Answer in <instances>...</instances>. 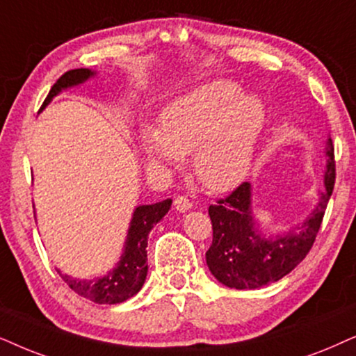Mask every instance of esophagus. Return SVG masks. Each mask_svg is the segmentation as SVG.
Here are the masks:
<instances>
[{"mask_svg": "<svg viewBox=\"0 0 356 356\" xmlns=\"http://www.w3.org/2000/svg\"><path fill=\"white\" fill-rule=\"evenodd\" d=\"M174 207L179 213H186L192 208V203L188 202V198H186V197H177L174 200Z\"/></svg>", "mask_w": 356, "mask_h": 356, "instance_id": "obj_1", "label": "esophagus"}]
</instances>
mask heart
<instances>
[{
    "label": "heart",
    "mask_w": 356,
    "mask_h": 356,
    "mask_svg": "<svg viewBox=\"0 0 356 356\" xmlns=\"http://www.w3.org/2000/svg\"><path fill=\"white\" fill-rule=\"evenodd\" d=\"M265 120L257 96L220 79L170 102L159 127L141 125L140 143L149 168L169 172L191 154L198 182L211 192H227L249 174Z\"/></svg>",
    "instance_id": "1"
}]
</instances>
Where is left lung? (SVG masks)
Returning <instances> with one entry per match:
<instances>
[{
	"instance_id": "obj_1",
	"label": "left lung",
	"mask_w": 356,
	"mask_h": 356,
	"mask_svg": "<svg viewBox=\"0 0 356 356\" xmlns=\"http://www.w3.org/2000/svg\"><path fill=\"white\" fill-rule=\"evenodd\" d=\"M325 191L306 220L283 234H267L252 211V186L241 184L229 197L210 205L213 243L207 250V265L213 277L236 290H255L285 277L306 257L316 241L324 211L332 195L335 161L332 140L325 143Z\"/></svg>"
}]
</instances>
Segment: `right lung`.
<instances>
[{"instance_id":"1","label":"right lung","mask_w":356,"mask_h":356,"mask_svg":"<svg viewBox=\"0 0 356 356\" xmlns=\"http://www.w3.org/2000/svg\"><path fill=\"white\" fill-rule=\"evenodd\" d=\"M96 71L89 68H78L66 71L54 84L47 96L44 106L40 111L49 106L51 99L58 96L61 91L79 86L86 83L92 76H96ZM172 200L153 203V205H140L135 208L131 215L129 233H127L125 244H123V252L115 264L106 275L96 278H74L70 275L61 273V270L56 268L60 277L63 278L71 290L78 293L79 296L86 300L97 302V305H118L130 300L136 293L141 290L143 283L148 275V255H146V248H148V234L153 229L156 222H159L169 211Z\"/></svg>"}]
</instances>
